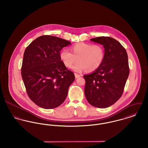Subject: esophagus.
Listing matches in <instances>:
<instances>
[{
    "label": "esophagus",
    "instance_id": "1",
    "mask_svg": "<svg viewBox=\"0 0 148 148\" xmlns=\"http://www.w3.org/2000/svg\"><path fill=\"white\" fill-rule=\"evenodd\" d=\"M75 78H76V79H77V78L80 77V75H79V74H77V73H75Z\"/></svg>",
    "mask_w": 148,
    "mask_h": 148
}]
</instances>
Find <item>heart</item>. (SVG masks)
<instances>
[{
	"label": "heart",
	"instance_id": "b5f03b06",
	"mask_svg": "<svg viewBox=\"0 0 148 148\" xmlns=\"http://www.w3.org/2000/svg\"><path fill=\"white\" fill-rule=\"evenodd\" d=\"M71 50L72 52L67 49H62L60 59L66 67H71L76 60L72 69L78 72L84 69L89 72L95 71L102 64L105 56L104 48L100 44L77 42L71 47Z\"/></svg>",
	"mask_w": 148,
	"mask_h": 148
}]
</instances>
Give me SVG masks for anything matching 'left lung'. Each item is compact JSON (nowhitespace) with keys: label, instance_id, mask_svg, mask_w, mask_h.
<instances>
[{"label":"left lung","instance_id":"8db88e82","mask_svg":"<svg viewBox=\"0 0 148 148\" xmlns=\"http://www.w3.org/2000/svg\"><path fill=\"white\" fill-rule=\"evenodd\" d=\"M90 40L103 45L105 56L99 68L84 75L85 96L91 106L106 108L114 104L123 93L129 74L127 55L124 47L112 38L100 36Z\"/></svg>","mask_w":148,"mask_h":148}]
</instances>
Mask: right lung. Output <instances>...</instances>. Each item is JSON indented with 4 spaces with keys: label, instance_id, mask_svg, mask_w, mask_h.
I'll use <instances>...</instances> for the list:
<instances>
[{
    "label": "right lung",
    "instance_id": "obj_1",
    "mask_svg": "<svg viewBox=\"0 0 148 148\" xmlns=\"http://www.w3.org/2000/svg\"><path fill=\"white\" fill-rule=\"evenodd\" d=\"M71 42L56 36H41L25 49L22 79L29 99L44 109H53L65 100L75 75L60 58L62 48Z\"/></svg>",
    "mask_w": 148,
    "mask_h": 148
}]
</instances>
